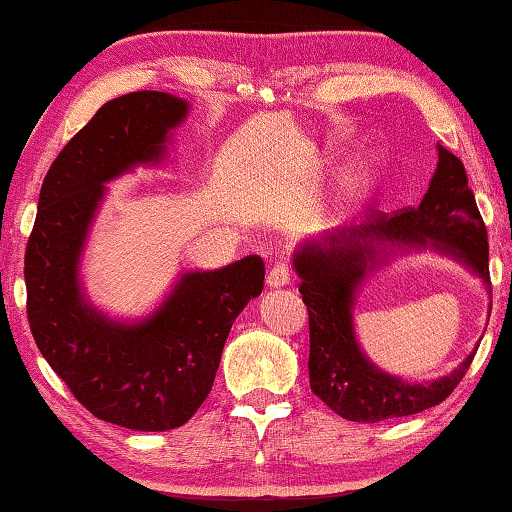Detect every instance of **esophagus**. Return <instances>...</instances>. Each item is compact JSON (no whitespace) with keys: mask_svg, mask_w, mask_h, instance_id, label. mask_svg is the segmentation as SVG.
<instances>
[{"mask_svg":"<svg viewBox=\"0 0 512 512\" xmlns=\"http://www.w3.org/2000/svg\"><path fill=\"white\" fill-rule=\"evenodd\" d=\"M290 279H292L290 268H288L286 264H275L273 268H270V273H268V277H266V286H268L270 290L284 288V286L290 284Z\"/></svg>","mask_w":512,"mask_h":512,"instance_id":"esophagus-1","label":"esophagus"}]
</instances>
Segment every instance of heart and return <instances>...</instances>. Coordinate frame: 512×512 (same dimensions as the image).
<instances>
[{"label": "heart", "mask_w": 512, "mask_h": 512, "mask_svg": "<svg viewBox=\"0 0 512 512\" xmlns=\"http://www.w3.org/2000/svg\"><path fill=\"white\" fill-rule=\"evenodd\" d=\"M372 182H374V165H372V162H363L361 167L354 169L350 176H347L345 189H347V193H352V195H361L369 187H372Z\"/></svg>", "instance_id": "heart-1"}]
</instances>
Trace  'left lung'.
Masks as SVG:
<instances>
[{
  "label": "left lung",
  "instance_id": "1",
  "mask_svg": "<svg viewBox=\"0 0 512 512\" xmlns=\"http://www.w3.org/2000/svg\"><path fill=\"white\" fill-rule=\"evenodd\" d=\"M438 147V167L416 209L376 213L358 226L303 239L292 253L310 314V389L341 418L380 422L436 407L458 387L477 352L427 383H409L369 361L358 343L354 306L365 281L400 255H444L482 281L491 297L488 237L462 160ZM491 306V303H488Z\"/></svg>",
  "mask_w": 512,
  "mask_h": 512
}]
</instances>
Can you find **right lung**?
Returning a JSON list of instances; mask_svg holds the SVG:
<instances>
[{"label":"right lung","mask_w":512,"mask_h":512,"mask_svg":"<svg viewBox=\"0 0 512 512\" xmlns=\"http://www.w3.org/2000/svg\"><path fill=\"white\" fill-rule=\"evenodd\" d=\"M189 101L132 92L107 101L63 147L41 184L26 246L28 321L39 352L99 420L134 431L182 427L213 387L237 314L264 290L262 257L189 270L136 321L96 308L81 264L107 187L167 158Z\"/></svg>","instance_id":"obj_1"}]
</instances>
